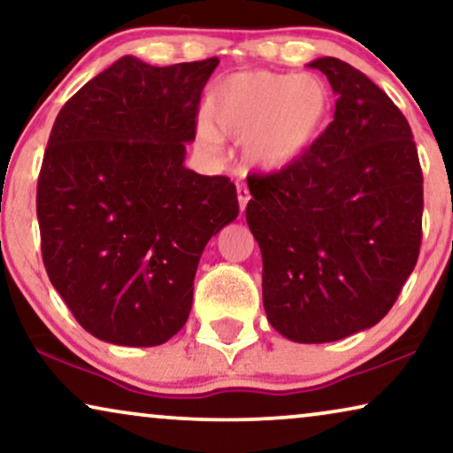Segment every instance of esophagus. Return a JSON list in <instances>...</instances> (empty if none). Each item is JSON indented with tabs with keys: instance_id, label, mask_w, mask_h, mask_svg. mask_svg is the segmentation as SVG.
<instances>
[{
	"instance_id": "obj_1",
	"label": "esophagus",
	"mask_w": 453,
	"mask_h": 453,
	"mask_svg": "<svg viewBox=\"0 0 453 453\" xmlns=\"http://www.w3.org/2000/svg\"><path fill=\"white\" fill-rule=\"evenodd\" d=\"M237 197H239V208L245 210L247 202H250V189H247L245 183H237Z\"/></svg>"
}]
</instances>
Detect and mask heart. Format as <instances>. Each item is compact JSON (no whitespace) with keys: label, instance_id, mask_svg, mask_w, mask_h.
<instances>
[{"label":"heart","instance_id":"heart-1","mask_svg":"<svg viewBox=\"0 0 453 453\" xmlns=\"http://www.w3.org/2000/svg\"><path fill=\"white\" fill-rule=\"evenodd\" d=\"M330 111V92L318 76L243 72L222 80L208 103L210 119L231 138H247V160L282 171L318 140ZM203 140L220 146L212 123L200 126Z\"/></svg>","mask_w":453,"mask_h":453}]
</instances>
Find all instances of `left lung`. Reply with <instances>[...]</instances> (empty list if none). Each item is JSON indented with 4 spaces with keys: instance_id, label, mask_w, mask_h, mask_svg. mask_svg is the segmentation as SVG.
<instances>
[{
    "instance_id": "1",
    "label": "left lung",
    "mask_w": 453,
    "mask_h": 453,
    "mask_svg": "<svg viewBox=\"0 0 453 453\" xmlns=\"http://www.w3.org/2000/svg\"><path fill=\"white\" fill-rule=\"evenodd\" d=\"M309 67L338 96L334 121L287 169L247 177L245 216L272 327L319 344L375 326L398 299L423 239V171L380 86L336 58Z\"/></svg>"
}]
</instances>
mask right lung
I'll return each mask as SVG.
<instances>
[{"instance_id":"right-lung-1","label":"right lung","mask_w":453,"mask_h":453,"mask_svg":"<svg viewBox=\"0 0 453 453\" xmlns=\"http://www.w3.org/2000/svg\"><path fill=\"white\" fill-rule=\"evenodd\" d=\"M216 65L157 67L126 55L53 123L36 185L42 264L78 324L104 342L175 336L203 247L237 219L231 179L183 165Z\"/></svg>"}]
</instances>
